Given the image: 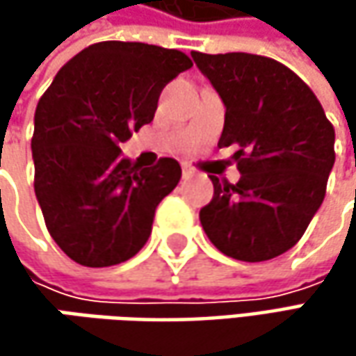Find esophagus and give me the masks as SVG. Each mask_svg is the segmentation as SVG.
Instances as JSON below:
<instances>
[{"mask_svg":"<svg viewBox=\"0 0 356 356\" xmlns=\"http://www.w3.org/2000/svg\"><path fill=\"white\" fill-rule=\"evenodd\" d=\"M182 176H184V178L194 176V168H192V166H188V164H182Z\"/></svg>","mask_w":356,"mask_h":356,"instance_id":"obj_1","label":"esophagus"}]
</instances>
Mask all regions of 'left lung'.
<instances>
[{
    "label": "left lung",
    "mask_w": 356,
    "mask_h": 356,
    "mask_svg": "<svg viewBox=\"0 0 356 356\" xmlns=\"http://www.w3.org/2000/svg\"><path fill=\"white\" fill-rule=\"evenodd\" d=\"M226 106L218 146L236 144L238 184L210 176L213 198L200 222L239 261H266L305 234L335 164V129L291 69L252 53H192Z\"/></svg>",
    "instance_id": "8db88e82"
}]
</instances>
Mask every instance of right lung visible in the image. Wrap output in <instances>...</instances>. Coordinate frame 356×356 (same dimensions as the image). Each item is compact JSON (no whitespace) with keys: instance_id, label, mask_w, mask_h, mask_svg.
<instances>
[{"instance_id":"obj_1","label":"right lung","mask_w":356,"mask_h":356,"mask_svg":"<svg viewBox=\"0 0 356 356\" xmlns=\"http://www.w3.org/2000/svg\"><path fill=\"white\" fill-rule=\"evenodd\" d=\"M192 61L178 49L101 41L55 75L35 108V196L73 261L117 266L143 250L156 206L180 182L174 158L140 168L120 143L148 124L158 97Z\"/></svg>"}]
</instances>
